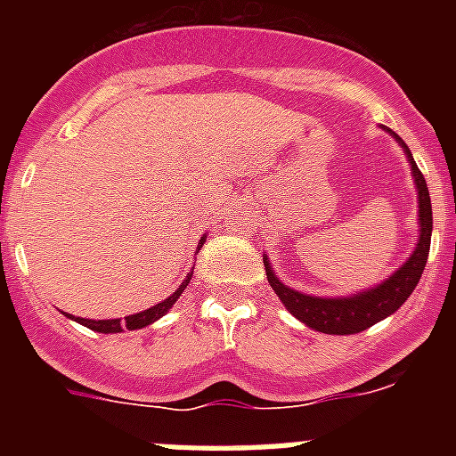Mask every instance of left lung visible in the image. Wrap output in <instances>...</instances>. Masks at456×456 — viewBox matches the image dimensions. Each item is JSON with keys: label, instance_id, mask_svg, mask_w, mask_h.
Here are the masks:
<instances>
[{"label": "left lung", "instance_id": "obj_1", "mask_svg": "<svg viewBox=\"0 0 456 456\" xmlns=\"http://www.w3.org/2000/svg\"><path fill=\"white\" fill-rule=\"evenodd\" d=\"M386 130V127H384ZM390 132V130H388ZM395 139L400 141L402 148L406 151V157L411 162V171L416 178L418 200H420V240L413 251V256L402 265L388 281H384L377 288L361 292L356 297H345V299H322V297H310V294H301L297 289L285 288L276 276H273L269 260L265 257V272H267V281L278 294V299L283 301L285 308L292 313L297 320L304 322L305 326L315 329L322 333H331V336H349V333H361L370 329L372 324L381 322L384 317L393 315L395 310L400 308L411 292L416 289L418 281L422 276V269L427 265V256H429V244H432V200H429V189H427L425 175L420 168L416 167L413 157H411L409 148L404 146V141L400 136L390 132Z\"/></svg>", "mask_w": 456, "mask_h": 456}]
</instances>
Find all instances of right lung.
Returning <instances> with one entry per match:
<instances>
[{
	"label": "right lung",
	"mask_w": 456,
	"mask_h": 456,
	"mask_svg": "<svg viewBox=\"0 0 456 456\" xmlns=\"http://www.w3.org/2000/svg\"><path fill=\"white\" fill-rule=\"evenodd\" d=\"M200 247H203V240H200ZM191 273L193 272L187 273L184 283L180 285V288L175 289V292H173L168 299H164L162 304L152 305V308L143 310V313H136V315L125 317L123 322H120V320H84V317H72V315H68V317H70V320H75V322H79V324H84L86 329H91V331H98V333H120L123 329H130V331H134V329H143V326L152 324V322H157L159 317L167 315L168 308H171V305L178 301V297L184 292V288L189 285V281H191Z\"/></svg>",
	"instance_id": "obj_1"
}]
</instances>
